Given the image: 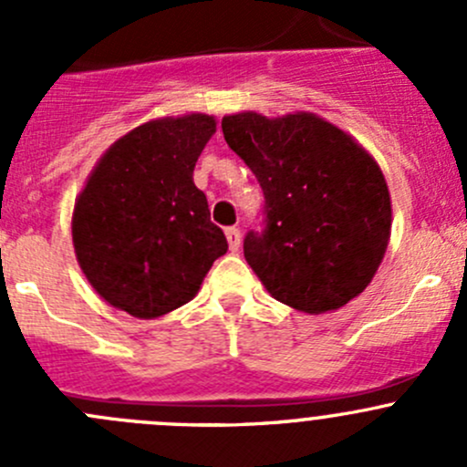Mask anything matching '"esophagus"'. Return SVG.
Here are the masks:
<instances>
[{
	"mask_svg": "<svg viewBox=\"0 0 467 467\" xmlns=\"http://www.w3.org/2000/svg\"><path fill=\"white\" fill-rule=\"evenodd\" d=\"M225 237H228L230 251H239V246H242V233H239V228H225Z\"/></svg>",
	"mask_w": 467,
	"mask_h": 467,
	"instance_id": "esophagus-1",
	"label": "esophagus"
}]
</instances>
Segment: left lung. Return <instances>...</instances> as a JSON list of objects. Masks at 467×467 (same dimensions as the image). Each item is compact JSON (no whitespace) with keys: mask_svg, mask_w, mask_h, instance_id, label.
<instances>
[{"mask_svg":"<svg viewBox=\"0 0 467 467\" xmlns=\"http://www.w3.org/2000/svg\"><path fill=\"white\" fill-rule=\"evenodd\" d=\"M221 129L264 192V230L246 234L244 257L268 294L305 314L357 298L390 237L389 187L368 150L312 112H237Z\"/></svg>","mask_w":467,"mask_h":467,"instance_id":"left-lung-1","label":"left lung"}]
</instances>
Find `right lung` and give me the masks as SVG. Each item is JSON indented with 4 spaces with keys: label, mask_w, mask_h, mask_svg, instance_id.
<instances>
[{
    "label": "right lung",
    "mask_w": 467,
    "mask_h": 467,
    "mask_svg": "<svg viewBox=\"0 0 467 467\" xmlns=\"http://www.w3.org/2000/svg\"><path fill=\"white\" fill-rule=\"evenodd\" d=\"M214 117L146 121L117 140L89 173L72 216L77 260L112 307L158 318L190 303L228 242L194 185Z\"/></svg>",
    "instance_id": "obj_1"
}]
</instances>
